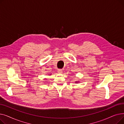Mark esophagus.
I'll return each mask as SVG.
<instances>
[{
  "label": "esophagus",
  "instance_id": "obj_1",
  "mask_svg": "<svg viewBox=\"0 0 124 124\" xmlns=\"http://www.w3.org/2000/svg\"><path fill=\"white\" fill-rule=\"evenodd\" d=\"M58 72L59 73H63V71L61 69H58Z\"/></svg>",
  "mask_w": 124,
  "mask_h": 124
}]
</instances>
